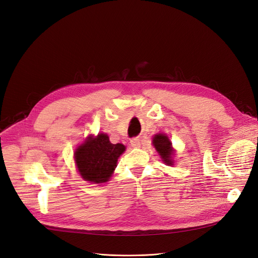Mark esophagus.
I'll list each match as a JSON object with an SVG mask.
<instances>
[{
    "mask_svg": "<svg viewBox=\"0 0 258 258\" xmlns=\"http://www.w3.org/2000/svg\"><path fill=\"white\" fill-rule=\"evenodd\" d=\"M130 144H131L132 147L137 148V147H140V144H141V142H140L139 138H134V139L130 140Z\"/></svg>",
    "mask_w": 258,
    "mask_h": 258,
    "instance_id": "1",
    "label": "esophagus"
}]
</instances>
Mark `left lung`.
<instances>
[{
	"mask_svg": "<svg viewBox=\"0 0 258 258\" xmlns=\"http://www.w3.org/2000/svg\"><path fill=\"white\" fill-rule=\"evenodd\" d=\"M153 145L156 148V151L158 152L160 157L168 166H173V156H174V150L172 147V143L169 140L168 136L165 134H157L153 138Z\"/></svg>",
	"mask_w": 258,
	"mask_h": 258,
	"instance_id": "8db88e82",
	"label": "left lung"
}]
</instances>
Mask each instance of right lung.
Masks as SVG:
<instances>
[{
	"label": "right lung",
	"instance_id": "add662e5",
	"mask_svg": "<svg viewBox=\"0 0 258 258\" xmlns=\"http://www.w3.org/2000/svg\"><path fill=\"white\" fill-rule=\"evenodd\" d=\"M126 146L110 142L107 135L89 136L75 150L74 159L81 176L90 183L101 184L107 182L117 166L119 156Z\"/></svg>",
	"mask_w": 258,
	"mask_h": 258
}]
</instances>
